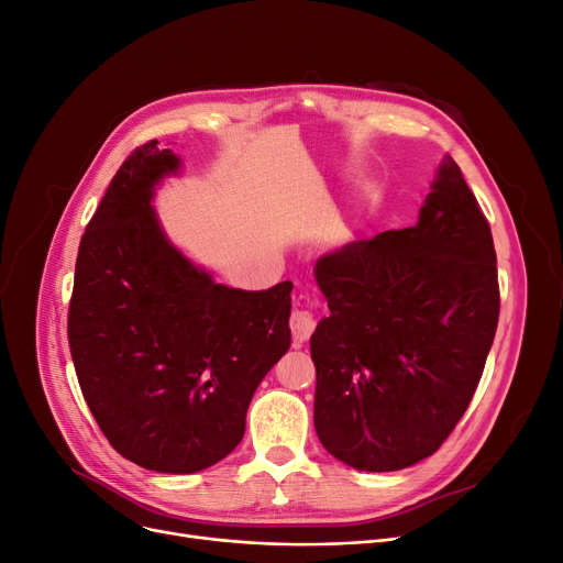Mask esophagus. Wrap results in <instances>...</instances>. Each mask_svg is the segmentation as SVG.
Instances as JSON below:
<instances>
[{"instance_id": "1", "label": "esophagus", "mask_w": 563, "mask_h": 563, "mask_svg": "<svg viewBox=\"0 0 563 563\" xmlns=\"http://www.w3.org/2000/svg\"><path fill=\"white\" fill-rule=\"evenodd\" d=\"M289 329L294 338V346H301L314 331V317L308 310H294L289 317Z\"/></svg>"}]
</instances>
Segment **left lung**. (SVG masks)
<instances>
[{
    "label": "left lung",
    "instance_id": "obj_1",
    "mask_svg": "<svg viewBox=\"0 0 563 563\" xmlns=\"http://www.w3.org/2000/svg\"><path fill=\"white\" fill-rule=\"evenodd\" d=\"M314 429L365 472L431 456L477 390L499 317L490 225L448 155L412 228L321 255Z\"/></svg>",
    "mask_w": 563,
    "mask_h": 563
}]
</instances>
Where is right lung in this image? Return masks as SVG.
Wrapping results in <instances>:
<instances>
[{
    "mask_svg": "<svg viewBox=\"0 0 563 563\" xmlns=\"http://www.w3.org/2000/svg\"><path fill=\"white\" fill-rule=\"evenodd\" d=\"M183 159L157 141L123 162L79 244L68 342L111 448L168 475L225 459L289 349L291 283L232 289L177 251L153 207Z\"/></svg>",
    "mask_w": 563,
    "mask_h": 563,
    "instance_id": "1",
    "label": "right lung"
}]
</instances>
